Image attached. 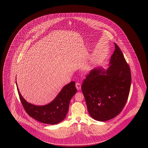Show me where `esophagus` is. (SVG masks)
Here are the masks:
<instances>
[{
  "instance_id": "34e87169",
  "label": "esophagus",
  "mask_w": 148,
  "mask_h": 148,
  "mask_svg": "<svg viewBox=\"0 0 148 148\" xmlns=\"http://www.w3.org/2000/svg\"><path fill=\"white\" fill-rule=\"evenodd\" d=\"M75 86H76V89L77 90H80L81 89V84L79 82H76L75 84Z\"/></svg>"
}]
</instances>
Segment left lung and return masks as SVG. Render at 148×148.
Segmentation results:
<instances>
[{"label": "left lung", "mask_w": 148, "mask_h": 148, "mask_svg": "<svg viewBox=\"0 0 148 148\" xmlns=\"http://www.w3.org/2000/svg\"><path fill=\"white\" fill-rule=\"evenodd\" d=\"M114 45L108 69L95 68L81 86L89 114L98 121H107L118 115L130 93V67L119 47Z\"/></svg>", "instance_id": "left-lung-1"}]
</instances>
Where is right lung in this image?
Instances as JSON below:
<instances>
[{
	"label": "right lung",
	"mask_w": 148,
	"mask_h": 148,
	"mask_svg": "<svg viewBox=\"0 0 148 148\" xmlns=\"http://www.w3.org/2000/svg\"><path fill=\"white\" fill-rule=\"evenodd\" d=\"M16 82L18 94L23 106L29 114L42 123L55 125L64 119L67 115L70 101L76 93L75 82L72 81L64 86L56 97L49 103L37 106L28 103L20 93Z\"/></svg>",
	"instance_id": "add662e5"
}]
</instances>
